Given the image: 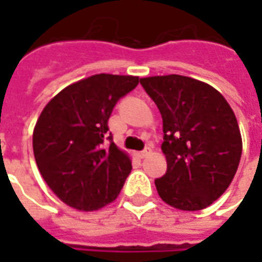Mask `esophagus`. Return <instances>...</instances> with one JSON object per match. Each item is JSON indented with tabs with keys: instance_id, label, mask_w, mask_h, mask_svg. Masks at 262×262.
Returning <instances> with one entry per match:
<instances>
[{
	"instance_id": "34e87169",
	"label": "esophagus",
	"mask_w": 262,
	"mask_h": 262,
	"mask_svg": "<svg viewBox=\"0 0 262 262\" xmlns=\"http://www.w3.org/2000/svg\"><path fill=\"white\" fill-rule=\"evenodd\" d=\"M148 154H150V148H146V150H143V151H139V153H137V157H139V159H144V157H147Z\"/></svg>"
}]
</instances>
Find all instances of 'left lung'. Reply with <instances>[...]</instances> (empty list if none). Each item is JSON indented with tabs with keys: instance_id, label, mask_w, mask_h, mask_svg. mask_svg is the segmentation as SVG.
<instances>
[{
	"instance_id": "obj_1",
	"label": "left lung",
	"mask_w": 262,
	"mask_h": 262,
	"mask_svg": "<svg viewBox=\"0 0 262 262\" xmlns=\"http://www.w3.org/2000/svg\"><path fill=\"white\" fill-rule=\"evenodd\" d=\"M140 84L163 118L167 172L156 180L160 198L180 210H202L236 176L243 142L236 115L206 82L185 75H154Z\"/></svg>"
}]
</instances>
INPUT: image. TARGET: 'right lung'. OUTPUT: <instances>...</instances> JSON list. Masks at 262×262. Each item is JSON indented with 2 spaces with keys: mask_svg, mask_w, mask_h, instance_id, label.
I'll return each mask as SVG.
<instances>
[{
  "mask_svg": "<svg viewBox=\"0 0 262 262\" xmlns=\"http://www.w3.org/2000/svg\"><path fill=\"white\" fill-rule=\"evenodd\" d=\"M139 77L95 74L66 86L43 108L33 129V154L43 180L70 208L92 212L119 195L132 171L129 154L114 142L108 120Z\"/></svg>",
  "mask_w": 262,
  "mask_h": 262,
  "instance_id": "obj_1",
  "label": "right lung"
}]
</instances>
